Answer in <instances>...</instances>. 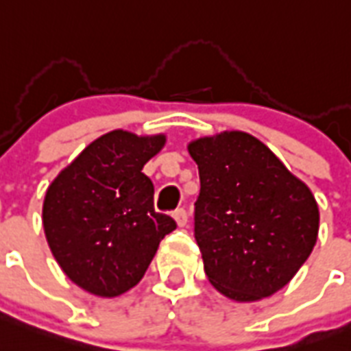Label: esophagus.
<instances>
[{"label": "esophagus", "instance_id": "obj_1", "mask_svg": "<svg viewBox=\"0 0 351 351\" xmlns=\"http://www.w3.org/2000/svg\"><path fill=\"white\" fill-rule=\"evenodd\" d=\"M172 216L179 227H184V225H186V221H189V214H186V210H184V208H178V210H173Z\"/></svg>", "mask_w": 351, "mask_h": 351}]
</instances>
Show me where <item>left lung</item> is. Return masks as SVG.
I'll use <instances>...</instances> for the list:
<instances>
[{"label":"left lung","instance_id":"1","mask_svg":"<svg viewBox=\"0 0 351 351\" xmlns=\"http://www.w3.org/2000/svg\"><path fill=\"white\" fill-rule=\"evenodd\" d=\"M189 154L199 168L194 236L208 282L236 302L271 297L313 251L311 190L245 132L192 141Z\"/></svg>","mask_w":351,"mask_h":351}]
</instances>
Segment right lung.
Returning <instances> with one entry per match:
<instances>
[{
    "mask_svg": "<svg viewBox=\"0 0 351 351\" xmlns=\"http://www.w3.org/2000/svg\"><path fill=\"white\" fill-rule=\"evenodd\" d=\"M167 143L124 130L86 146L49 184L43 230L67 278L97 297H119L145 276L157 247L178 225L154 208L143 168Z\"/></svg>",
    "mask_w": 351,
    "mask_h": 351,
    "instance_id": "add662e5",
    "label": "right lung"
}]
</instances>
